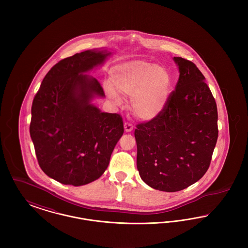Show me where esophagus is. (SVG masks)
<instances>
[{
	"instance_id": "esophagus-1",
	"label": "esophagus",
	"mask_w": 248,
	"mask_h": 248,
	"mask_svg": "<svg viewBox=\"0 0 248 248\" xmlns=\"http://www.w3.org/2000/svg\"><path fill=\"white\" fill-rule=\"evenodd\" d=\"M124 131H125L126 133H130V132L133 131V125H132L131 124H128V123H125L124 125Z\"/></svg>"
}]
</instances>
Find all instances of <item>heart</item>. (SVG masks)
Returning a JSON list of instances; mask_svg holds the SVG:
<instances>
[{
  "instance_id": "obj_1",
  "label": "heart",
  "mask_w": 248,
  "mask_h": 248,
  "mask_svg": "<svg viewBox=\"0 0 248 248\" xmlns=\"http://www.w3.org/2000/svg\"><path fill=\"white\" fill-rule=\"evenodd\" d=\"M111 84H105V92L115 103L119 94L131 96L133 114L143 121L158 116L164 109L172 86V78L165 67L143 60H132L113 67Z\"/></svg>"
}]
</instances>
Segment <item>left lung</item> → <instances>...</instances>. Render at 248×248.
<instances>
[{
    "label": "left lung",
    "mask_w": 248,
    "mask_h": 248,
    "mask_svg": "<svg viewBox=\"0 0 248 248\" xmlns=\"http://www.w3.org/2000/svg\"><path fill=\"white\" fill-rule=\"evenodd\" d=\"M179 78L162 112L135 130L137 167L153 189L174 192L207 171L217 140V108L194 63L175 57Z\"/></svg>",
    "instance_id": "8db88e82"
}]
</instances>
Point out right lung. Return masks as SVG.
<instances>
[{"mask_svg":"<svg viewBox=\"0 0 248 248\" xmlns=\"http://www.w3.org/2000/svg\"><path fill=\"white\" fill-rule=\"evenodd\" d=\"M109 56L111 52L100 48L59 61L33 99L30 134L38 163L62 184L83 186L101 177L124 134L121 116L102 112L93 103L105 94L88 73Z\"/></svg>","mask_w":248,"mask_h":248,"instance_id":"1","label":"right lung"}]
</instances>
